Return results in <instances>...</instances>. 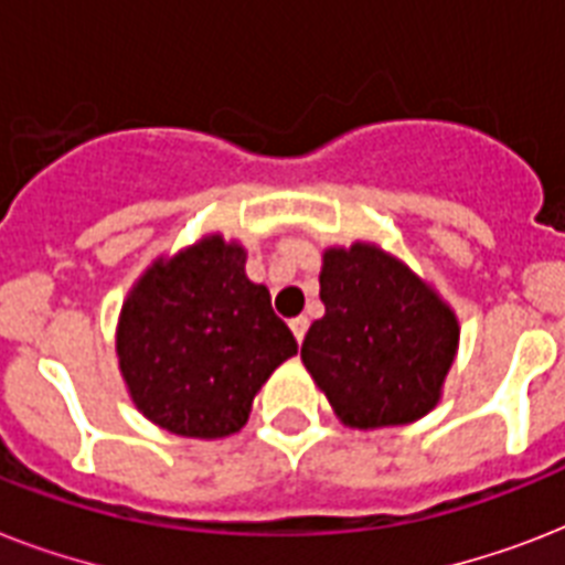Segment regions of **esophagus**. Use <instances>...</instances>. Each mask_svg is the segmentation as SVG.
I'll return each instance as SVG.
<instances>
[{"label": "esophagus", "mask_w": 565, "mask_h": 565, "mask_svg": "<svg viewBox=\"0 0 565 565\" xmlns=\"http://www.w3.org/2000/svg\"><path fill=\"white\" fill-rule=\"evenodd\" d=\"M290 331H292V337H296V343H301V340H305V334H308V319L305 317L290 319Z\"/></svg>", "instance_id": "1"}]
</instances>
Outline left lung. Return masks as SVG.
Returning a JSON list of instances; mask_svg holds the SVG:
<instances>
[{
	"label": "left lung",
	"instance_id": "left-lung-1",
	"mask_svg": "<svg viewBox=\"0 0 565 565\" xmlns=\"http://www.w3.org/2000/svg\"><path fill=\"white\" fill-rule=\"evenodd\" d=\"M326 317L310 326L301 361L349 428H386L437 407L457 354L455 310L411 266L372 243L326 248Z\"/></svg>",
	"mask_w": 565,
	"mask_h": 565
}]
</instances>
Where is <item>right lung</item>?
Instances as JSON below:
<instances>
[{"label":"right lung","mask_w":565,"mask_h":565,"mask_svg":"<svg viewBox=\"0 0 565 565\" xmlns=\"http://www.w3.org/2000/svg\"><path fill=\"white\" fill-rule=\"evenodd\" d=\"M296 349L269 290L246 278V248L220 234L158 257L119 310L128 395L146 419L181 437L237 434L257 390Z\"/></svg>","instance_id":"add662e5"}]
</instances>
